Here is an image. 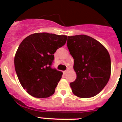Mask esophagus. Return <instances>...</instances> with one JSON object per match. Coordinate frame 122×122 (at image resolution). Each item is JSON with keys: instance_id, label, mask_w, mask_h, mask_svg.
I'll return each instance as SVG.
<instances>
[{"instance_id": "34e87169", "label": "esophagus", "mask_w": 122, "mask_h": 122, "mask_svg": "<svg viewBox=\"0 0 122 122\" xmlns=\"http://www.w3.org/2000/svg\"><path fill=\"white\" fill-rule=\"evenodd\" d=\"M68 73V70H66V71H63V73H64V75H66Z\"/></svg>"}]
</instances>
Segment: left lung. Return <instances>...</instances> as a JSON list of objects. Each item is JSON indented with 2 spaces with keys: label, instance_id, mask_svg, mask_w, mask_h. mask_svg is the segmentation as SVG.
<instances>
[{
  "label": "left lung",
  "instance_id": "left-lung-1",
  "mask_svg": "<svg viewBox=\"0 0 122 122\" xmlns=\"http://www.w3.org/2000/svg\"><path fill=\"white\" fill-rule=\"evenodd\" d=\"M67 47L74 59L76 74V80L70 83L73 93L81 98L96 96L110 79L109 52L100 42L85 35L68 36Z\"/></svg>",
  "mask_w": 122,
  "mask_h": 122
}]
</instances>
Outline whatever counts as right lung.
Masks as SVG:
<instances>
[{"label": "right lung", "mask_w": 122, "mask_h": 122, "mask_svg": "<svg viewBox=\"0 0 122 122\" xmlns=\"http://www.w3.org/2000/svg\"><path fill=\"white\" fill-rule=\"evenodd\" d=\"M66 35L36 33L22 41L14 57L16 74L31 96L49 97L55 92L63 73L52 68L56 50L65 44Z\"/></svg>", "instance_id": "1"}]
</instances>
